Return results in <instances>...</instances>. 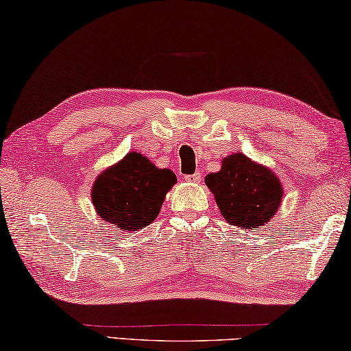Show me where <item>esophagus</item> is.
<instances>
[{
  "label": "esophagus",
  "mask_w": 351,
  "mask_h": 351,
  "mask_svg": "<svg viewBox=\"0 0 351 351\" xmlns=\"http://www.w3.org/2000/svg\"><path fill=\"white\" fill-rule=\"evenodd\" d=\"M200 172H194V174H191V176H185L183 177V179H185L186 182H191V183H199L200 182Z\"/></svg>",
  "instance_id": "1"
}]
</instances>
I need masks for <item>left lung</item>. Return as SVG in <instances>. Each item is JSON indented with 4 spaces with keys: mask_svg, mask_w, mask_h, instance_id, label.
Wrapping results in <instances>:
<instances>
[{
    "mask_svg": "<svg viewBox=\"0 0 351 351\" xmlns=\"http://www.w3.org/2000/svg\"><path fill=\"white\" fill-rule=\"evenodd\" d=\"M205 185L215 194L226 221L241 230L266 226L283 197L275 172L239 152L223 158L221 171L206 176Z\"/></svg>",
    "mask_w": 351,
    "mask_h": 351,
    "instance_id": "1",
    "label": "left lung"
}]
</instances>
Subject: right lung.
Here are the masks:
<instances>
[{
    "instance_id": "obj_1",
    "label": "right lung",
    "mask_w": 351,
    "mask_h": 351,
    "mask_svg": "<svg viewBox=\"0 0 351 351\" xmlns=\"http://www.w3.org/2000/svg\"><path fill=\"white\" fill-rule=\"evenodd\" d=\"M176 182L171 169H160L143 154L129 152L97 176L91 200L96 213L110 226L136 232L154 222Z\"/></svg>"
}]
</instances>
